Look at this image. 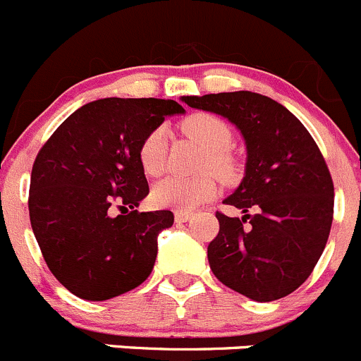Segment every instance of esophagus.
<instances>
[{
	"mask_svg": "<svg viewBox=\"0 0 361 361\" xmlns=\"http://www.w3.org/2000/svg\"><path fill=\"white\" fill-rule=\"evenodd\" d=\"M192 217L191 212H185V210H177L176 212V221L177 223H185V221H189Z\"/></svg>",
	"mask_w": 361,
	"mask_h": 361,
	"instance_id": "1",
	"label": "esophagus"
}]
</instances>
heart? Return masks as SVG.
Here are the masks:
<instances>
[{
	"mask_svg": "<svg viewBox=\"0 0 361 361\" xmlns=\"http://www.w3.org/2000/svg\"><path fill=\"white\" fill-rule=\"evenodd\" d=\"M185 133L207 149L203 166L226 179L233 173V163L226 149L231 145L233 135L230 126L212 114H192L182 123ZM166 133L165 128L158 126L145 135L138 147V161L147 176H159L165 169ZM217 185L210 173L200 177L169 176L152 188V202L158 207H169L177 210H192L202 203L214 198Z\"/></svg>",
	"mask_w": 361,
	"mask_h": 361,
	"instance_id": "heart-1",
	"label": "heart"
}]
</instances>
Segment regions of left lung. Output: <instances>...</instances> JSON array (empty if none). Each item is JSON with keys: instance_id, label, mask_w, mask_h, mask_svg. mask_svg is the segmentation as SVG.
I'll return each instance as SVG.
<instances>
[{"instance_id": "8db88e82", "label": "left lung", "mask_w": 361, "mask_h": 361, "mask_svg": "<svg viewBox=\"0 0 361 361\" xmlns=\"http://www.w3.org/2000/svg\"><path fill=\"white\" fill-rule=\"evenodd\" d=\"M182 102L226 117L247 145L245 177L224 200L245 216L216 212L219 233L207 247L214 276L256 302L293 293L323 255L334 219V180L319 147L269 96L237 91Z\"/></svg>"}]
</instances>
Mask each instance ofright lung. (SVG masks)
<instances>
[{"instance_id":"add662e5","label":"right lung","mask_w":361,"mask_h":361,"mask_svg":"<svg viewBox=\"0 0 361 361\" xmlns=\"http://www.w3.org/2000/svg\"><path fill=\"white\" fill-rule=\"evenodd\" d=\"M180 112L173 99H96L75 110L38 152L31 228L49 270L75 297L109 300L152 272L158 235L173 214L135 210L149 195L138 147L165 116Z\"/></svg>"}]
</instances>
